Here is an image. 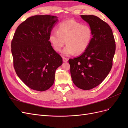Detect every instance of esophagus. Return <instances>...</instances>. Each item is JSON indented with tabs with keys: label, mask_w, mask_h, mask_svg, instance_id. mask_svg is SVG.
Returning <instances> with one entry per match:
<instances>
[{
	"label": "esophagus",
	"mask_w": 128,
	"mask_h": 128,
	"mask_svg": "<svg viewBox=\"0 0 128 128\" xmlns=\"http://www.w3.org/2000/svg\"><path fill=\"white\" fill-rule=\"evenodd\" d=\"M62 59H63V61L64 62H66L68 61V60L67 58H63Z\"/></svg>",
	"instance_id": "obj_1"
}]
</instances>
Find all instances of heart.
<instances>
[{
	"label": "heart",
	"instance_id": "1",
	"mask_svg": "<svg viewBox=\"0 0 128 128\" xmlns=\"http://www.w3.org/2000/svg\"><path fill=\"white\" fill-rule=\"evenodd\" d=\"M92 38V30L88 24H82L74 20H67L60 23L56 32H52L49 41L53 49L60 52L65 44L62 54L70 56L75 53L80 54L86 51Z\"/></svg>",
	"mask_w": 128,
	"mask_h": 128
}]
</instances>
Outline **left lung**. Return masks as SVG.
Returning <instances> with one entry per match:
<instances>
[{"label": "left lung", "mask_w": 128, "mask_h": 128, "mask_svg": "<svg viewBox=\"0 0 128 128\" xmlns=\"http://www.w3.org/2000/svg\"><path fill=\"white\" fill-rule=\"evenodd\" d=\"M92 30L90 44L82 55L69 59L73 83L82 90L98 86L110 72L115 52L113 32L106 22L94 15H80Z\"/></svg>", "instance_id": "left-lung-1"}]
</instances>
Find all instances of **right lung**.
Masks as SVG:
<instances>
[{"label": "right lung", "mask_w": 128, "mask_h": 128, "mask_svg": "<svg viewBox=\"0 0 128 128\" xmlns=\"http://www.w3.org/2000/svg\"><path fill=\"white\" fill-rule=\"evenodd\" d=\"M49 15L31 16L19 25L11 42L14 68L26 86L44 91L54 82L56 69L62 58L49 41V36L58 21Z\"/></svg>", "instance_id": "obj_1"}]
</instances>
